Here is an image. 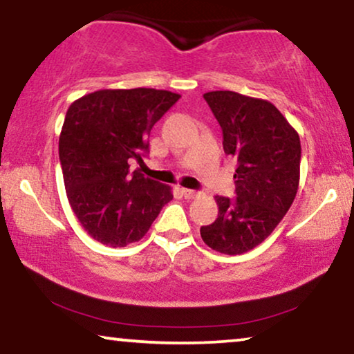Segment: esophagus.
Returning a JSON list of instances; mask_svg holds the SVG:
<instances>
[{
	"mask_svg": "<svg viewBox=\"0 0 354 354\" xmlns=\"http://www.w3.org/2000/svg\"><path fill=\"white\" fill-rule=\"evenodd\" d=\"M181 194L184 196V198H196L198 196L197 191H192V189H186V187L181 189Z\"/></svg>",
	"mask_w": 354,
	"mask_h": 354,
	"instance_id": "esophagus-1",
	"label": "esophagus"
}]
</instances>
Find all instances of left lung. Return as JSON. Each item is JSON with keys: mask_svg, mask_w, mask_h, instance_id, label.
I'll use <instances>...</instances> for the list:
<instances>
[{"mask_svg": "<svg viewBox=\"0 0 354 354\" xmlns=\"http://www.w3.org/2000/svg\"><path fill=\"white\" fill-rule=\"evenodd\" d=\"M203 97L223 129V149L239 165L237 197L215 196L218 218L201 236L213 250L241 255L260 245L290 208L300 183V136L266 99L234 91Z\"/></svg>", "mask_w": 354, "mask_h": 354, "instance_id": "left-lung-1", "label": "left lung"}]
</instances>
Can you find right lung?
<instances>
[{
	"mask_svg": "<svg viewBox=\"0 0 354 354\" xmlns=\"http://www.w3.org/2000/svg\"><path fill=\"white\" fill-rule=\"evenodd\" d=\"M179 97L153 88L99 89L68 107L59 136L64 184L94 241L113 248L141 241L173 198L167 184L129 173V162H142L152 127Z\"/></svg>",
	"mask_w": 354,
	"mask_h": 354,
	"instance_id": "obj_1",
	"label": "right lung"
}]
</instances>
